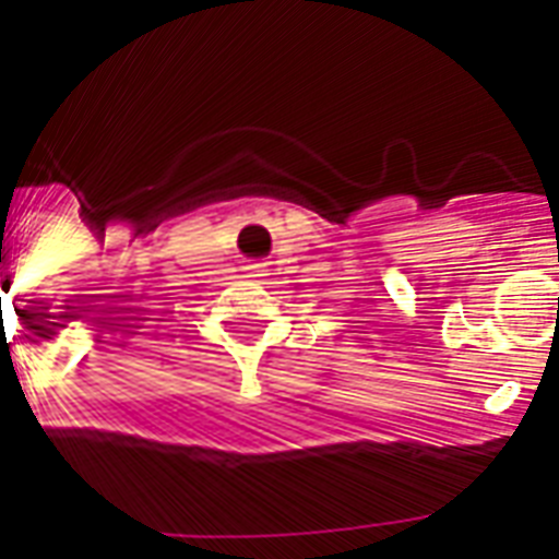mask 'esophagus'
Here are the masks:
<instances>
[{
  "instance_id": "1",
  "label": "esophagus",
  "mask_w": 559,
  "mask_h": 559,
  "mask_svg": "<svg viewBox=\"0 0 559 559\" xmlns=\"http://www.w3.org/2000/svg\"><path fill=\"white\" fill-rule=\"evenodd\" d=\"M246 272L251 278H263V275H266V266H263V263H248Z\"/></svg>"
}]
</instances>
